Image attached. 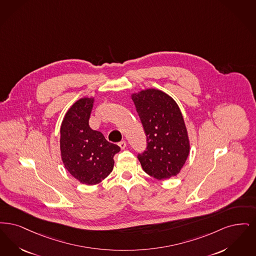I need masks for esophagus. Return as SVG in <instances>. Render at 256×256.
<instances>
[{
  "instance_id": "1",
  "label": "esophagus",
  "mask_w": 256,
  "mask_h": 256,
  "mask_svg": "<svg viewBox=\"0 0 256 256\" xmlns=\"http://www.w3.org/2000/svg\"><path fill=\"white\" fill-rule=\"evenodd\" d=\"M126 142L125 140H122V142H120V144H118V146L120 147V149L123 150V149H125V147H126Z\"/></svg>"
}]
</instances>
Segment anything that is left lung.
I'll return each mask as SVG.
<instances>
[{
  "label": "left lung",
  "mask_w": 256,
  "mask_h": 256,
  "mask_svg": "<svg viewBox=\"0 0 256 256\" xmlns=\"http://www.w3.org/2000/svg\"><path fill=\"white\" fill-rule=\"evenodd\" d=\"M142 123L147 148L138 158L156 180L177 176L190 152L188 133L177 102L166 92L150 88L131 94Z\"/></svg>",
  "instance_id": "left-lung-1"
}]
</instances>
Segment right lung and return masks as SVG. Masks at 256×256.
Returning <instances> with one entry per match:
<instances>
[{
    "mask_svg": "<svg viewBox=\"0 0 256 256\" xmlns=\"http://www.w3.org/2000/svg\"><path fill=\"white\" fill-rule=\"evenodd\" d=\"M94 96L74 102L60 127V153L64 166L78 182L87 186L100 184L112 171L118 145L108 142L103 134L92 130L90 116Z\"/></svg>",
    "mask_w": 256,
    "mask_h": 256,
    "instance_id": "add662e5",
    "label": "right lung"
}]
</instances>
